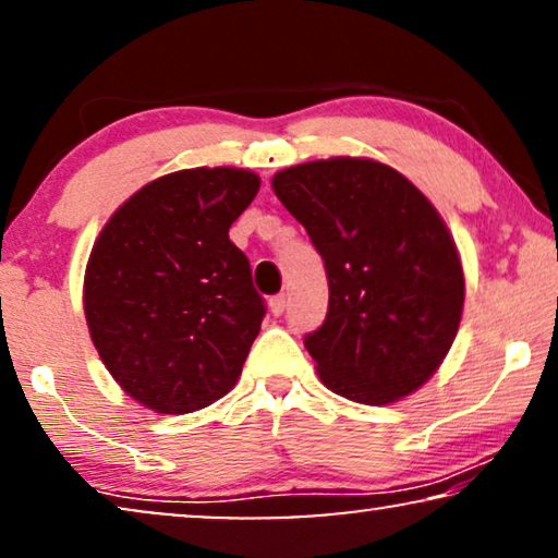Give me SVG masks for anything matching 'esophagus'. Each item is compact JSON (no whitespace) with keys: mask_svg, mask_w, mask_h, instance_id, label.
<instances>
[{"mask_svg":"<svg viewBox=\"0 0 558 558\" xmlns=\"http://www.w3.org/2000/svg\"><path fill=\"white\" fill-rule=\"evenodd\" d=\"M269 310H271V315H281V312L287 310V296L284 294H274L271 300H269Z\"/></svg>","mask_w":558,"mask_h":558,"instance_id":"1","label":"esophagus"}]
</instances>
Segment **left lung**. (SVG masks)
<instances>
[{
	"label": "left lung",
	"instance_id": "left-lung-1",
	"mask_svg": "<svg viewBox=\"0 0 558 558\" xmlns=\"http://www.w3.org/2000/svg\"><path fill=\"white\" fill-rule=\"evenodd\" d=\"M271 187L325 262L327 317L304 338L323 384L371 407L414 393L462 317L464 274L445 220L376 159L287 167Z\"/></svg>",
	"mask_w": 558,
	"mask_h": 558
}]
</instances>
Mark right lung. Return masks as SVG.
<instances>
[{"instance_id": "1", "label": "right lung", "mask_w": 558, "mask_h": 558, "mask_svg": "<svg viewBox=\"0 0 558 558\" xmlns=\"http://www.w3.org/2000/svg\"><path fill=\"white\" fill-rule=\"evenodd\" d=\"M258 174L195 167L129 197L98 233L83 279L90 340L113 380L157 414L226 396L266 315L228 228Z\"/></svg>"}]
</instances>
